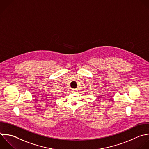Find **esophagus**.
Instances as JSON below:
<instances>
[{"label":"esophagus","mask_w":149,"mask_h":149,"mask_svg":"<svg viewBox=\"0 0 149 149\" xmlns=\"http://www.w3.org/2000/svg\"><path fill=\"white\" fill-rule=\"evenodd\" d=\"M72 92L73 93H76L77 92V90H76V89H72Z\"/></svg>","instance_id":"obj_1"}]
</instances>
